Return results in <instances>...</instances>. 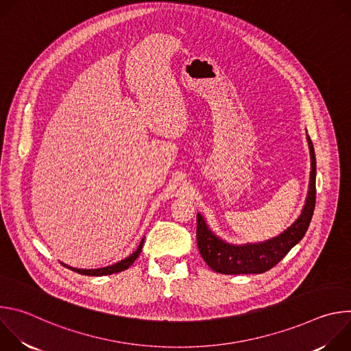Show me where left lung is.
Instances as JSON below:
<instances>
[{
  "label": "left lung",
  "mask_w": 351,
  "mask_h": 351,
  "mask_svg": "<svg viewBox=\"0 0 351 351\" xmlns=\"http://www.w3.org/2000/svg\"><path fill=\"white\" fill-rule=\"evenodd\" d=\"M310 154H311V176L307 202L302 215L287 228L282 234L258 244L233 245L218 239L206 225L203 217L197 214V245L198 252L207 265L219 274L239 275V274H263L274 268L290 250L302 240L310 226L315 208V153L314 145L307 136Z\"/></svg>",
  "instance_id": "1"
}]
</instances>
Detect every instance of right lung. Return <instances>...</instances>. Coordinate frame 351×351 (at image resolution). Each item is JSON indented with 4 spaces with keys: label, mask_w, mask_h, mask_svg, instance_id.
Returning <instances> with one entry per match:
<instances>
[{
    "label": "right lung",
    "mask_w": 351,
    "mask_h": 351,
    "mask_svg": "<svg viewBox=\"0 0 351 351\" xmlns=\"http://www.w3.org/2000/svg\"><path fill=\"white\" fill-rule=\"evenodd\" d=\"M143 243H144V239L141 240V243H140L138 248L136 250V252H134L132 256H129L128 258H125V260H122V261H119V263H117V264H114V265H110V267L98 268V269H77V268L68 267V265H65V264H62V265H64V267H66V268H69V269H72V271H75V272H77V274L87 275V276H103V275H111V274L122 272V271L128 269V268H129V267L136 261V258H137V257H138V254L141 253Z\"/></svg>",
    "instance_id": "obj_1"
}]
</instances>
